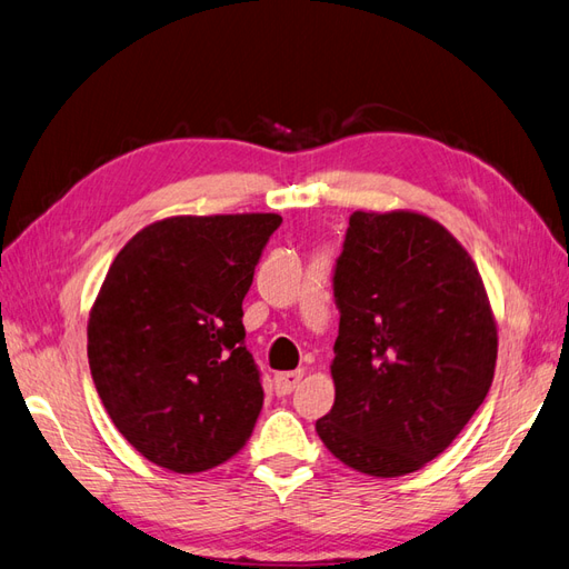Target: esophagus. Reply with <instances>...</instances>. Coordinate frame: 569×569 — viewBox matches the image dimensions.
Masks as SVG:
<instances>
[{
  "label": "esophagus",
  "instance_id": "34e87169",
  "mask_svg": "<svg viewBox=\"0 0 569 569\" xmlns=\"http://www.w3.org/2000/svg\"><path fill=\"white\" fill-rule=\"evenodd\" d=\"M300 380H302V370L279 372V375L273 377V389H276V395H279V397L290 395V391H293V389L300 385Z\"/></svg>",
  "mask_w": 569,
  "mask_h": 569
}]
</instances>
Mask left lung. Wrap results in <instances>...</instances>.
<instances>
[{"label":"left lung","instance_id":"left-lung-1","mask_svg":"<svg viewBox=\"0 0 569 569\" xmlns=\"http://www.w3.org/2000/svg\"><path fill=\"white\" fill-rule=\"evenodd\" d=\"M331 281L337 401L317 435L360 473H413L492 385L498 329L483 281L449 230L411 211H356Z\"/></svg>","mask_w":569,"mask_h":569}]
</instances>
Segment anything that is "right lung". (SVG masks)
Returning <instances> with one entry per match:
<instances>
[{
	"label": "right lung",
	"mask_w": 569,
	"mask_h": 569,
	"mask_svg": "<svg viewBox=\"0 0 569 569\" xmlns=\"http://www.w3.org/2000/svg\"><path fill=\"white\" fill-rule=\"evenodd\" d=\"M283 218L174 216L129 240L89 319V366L114 428L141 455L199 473L238 455L264 403L242 300Z\"/></svg>",
	"instance_id": "add662e5"
}]
</instances>
